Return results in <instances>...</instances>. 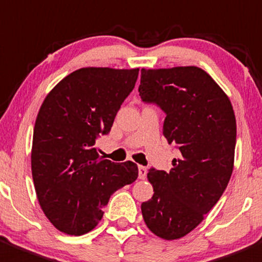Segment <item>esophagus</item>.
<instances>
[{
    "instance_id": "34e87169",
    "label": "esophagus",
    "mask_w": 262,
    "mask_h": 262,
    "mask_svg": "<svg viewBox=\"0 0 262 262\" xmlns=\"http://www.w3.org/2000/svg\"><path fill=\"white\" fill-rule=\"evenodd\" d=\"M147 169L144 166H138V177L139 179H146Z\"/></svg>"
}]
</instances>
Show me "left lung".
<instances>
[{"label":"left lung","mask_w":262,"mask_h":262,"mask_svg":"<svg viewBox=\"0 0 262 262\" xmlns=\"http://www.w3.org/2000/svg\"><path fill=\"white\" fill-rule=\"evenodd\" d=\"M142 101L166 114L162 134L179 151L169 172L147 174L154 195L141 206L146 225L179 239L204 220L224 193L234 165L237 124L230 100L197 67L142 69Z\"/></svg>","instance_id":"8db88e82"}]
</instances>
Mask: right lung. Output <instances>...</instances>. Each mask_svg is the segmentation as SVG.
<instances>
[{
	"instance_id": "obj_1",
	"label": "right lung",
	"mask_w": 262,
	"mask_h": 262,
	"mask_svg": "<svg viewBox=\"0 0 262 262\" xmlns=\"http://www.w3.org/2000/svg\"><path fill=\"white\" fill-rule=\"evenodd\" d=\"M138 73L82 68L58 82L40 106L33 132V182L43 212L60 232H91L111 194L138 178L133 161L111 162L96 147V139L111 130Z\"/></svg>"
}]
</instances>
